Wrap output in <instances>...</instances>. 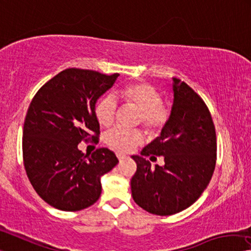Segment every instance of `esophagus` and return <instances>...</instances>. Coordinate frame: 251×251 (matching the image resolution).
Wrapping results in <instances>:
<instances>
[{"label": "esophagus", "instance_id": "esophagus-1", "mask_svg": "<svg viewBox=\"0 0 251 251\" xmlns=\"http://www.w3.org/2000/svg\"><path fill=\"white\" fill-rule=\"evenodd\" d=\"M116 156L118 157L119 161H122V160H124V158H126V155L122 154V153H116Z\"/></svg>", "mask_w": 251, "mask_h": 251}]
</instances>
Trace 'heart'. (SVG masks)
I'll return each instance as SVG.
<instances>
[{"label":"heart","mask_w":251,"mask_h":251,"mask_svg":"<svg viewBox=\"0 0 251 251\" xmlns=\"http://www.w3.org/2000/svg\"><path fill=\"white\" fill-rule=\"evenodd\" d=\"M127 104L141 110L138 122L151 134L161 133L168 125L171 118V109L163 104L162 95L155 87L146 82H133L126 85L118 91ZM118 109L116 97L108 94L95 107V115L99 124L108 127L115 121ZM144 141V135L140 129L126 130L121 127H115L105 136V142L110 149L117 152H129L134 147L141 145Z\"/></svg>","instance_id":"obj_1"}]
</instances>
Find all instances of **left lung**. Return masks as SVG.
Masks as SVG:
<instances>
[{
    "mask_svg": "<svg viewBox=\"0 0 251 251\" xmlns=\"http://www.w3.org/2000/svg\"><path fill=\"white\" fill-rule=\"evenodd\" d=\"M171 118L161 136L134 155L137 170L130 180L136 204L156 216H171L196 202L216 168V128L208 106L189 85L173 78ZM165 157L164 167L150 169L147 157Z\"/></svg>",
    "mask_w": 251,
    "mask_h": 251,
    "instance_id": "obj_1",
    "label": "left lung"
}]
</instances>
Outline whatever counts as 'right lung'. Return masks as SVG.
Returning a JSON list of instances; mask_svg holds the SVG:
<instances>
[{"mask_svg":"<svg viewBox=\"0 0 251 251\" xmlns=\"http://www.w3.org/2000/svg\"><path fill=\"white\" fill-rule=\"evenodd\" d=\"M119 74L68 68L35 94L23 125V164L35 192L62 211L93 205L101 193L100 176L118 163L108 149L93 154L78 150L81 142H96L97 99L114 85Z\"/></svg>","mask_w":251,"mask_h":251,"instance_id":"right-lung-1","label":"right lung"}]
</instances>
